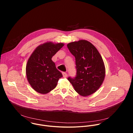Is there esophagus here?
I'll return each mask as SVG.
<instances>
[{
  "instance_id": "obj_1",
  "label": "esophagus",
  "mask_w": 133,
  "mask_h": 133,
  "mask_svg": "<svg viewBox=\"0 0 133 133\" xmlns=\"http://www.w3.org/2000/svg\"><path fill=\"white\" fill-rule=\"evenodd\" d=\"M62 75H63V77H64V78H66L67 76H68V75H67V74L66 73H65V72H63L62 73Z\"/></svg>"
}]
</instances>
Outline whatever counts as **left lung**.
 I'll list each match as a JSON object with an SVG mask.
<instances>
[{
    "mask_svg": "<svg viewBox=\"0 0 133 133\" xmlns=\"http://www.w3.org/2000/svg\"><path fill=\"white\" fill-rule=\"evenodd\" d=\"M67 46L75 57L77 73L69 77L77 93L82 96L92 95L102 84L105 75L103 59L95 46L85 40L70 42Z\"/></svg>",
    "mask_w": 133,
    "mask_h": 133,
    "instance_id": "obj_1",
    "label": "left lung"
}]
</instances>
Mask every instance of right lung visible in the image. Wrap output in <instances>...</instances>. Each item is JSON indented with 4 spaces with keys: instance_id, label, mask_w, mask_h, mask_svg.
Masks as SVG:
<instances>
[{
    "instance_id": "1",
    "label": "right lung",
    "mask_w": 133,
    "mask_h": 133,
    "mask_svg": "<svg viewBox=\"0 0 133 133\" xmlns=\"http://www.w3.org/2000/svg\"><path fill=\"white\" fill-rule=\"evenodd\" d=\"M63 45V43H44L37 46L29 58L26 78L32 88L39 93L45 94L51 92L62 77L52 58Z\"/></svg>"
}]
</instances>
